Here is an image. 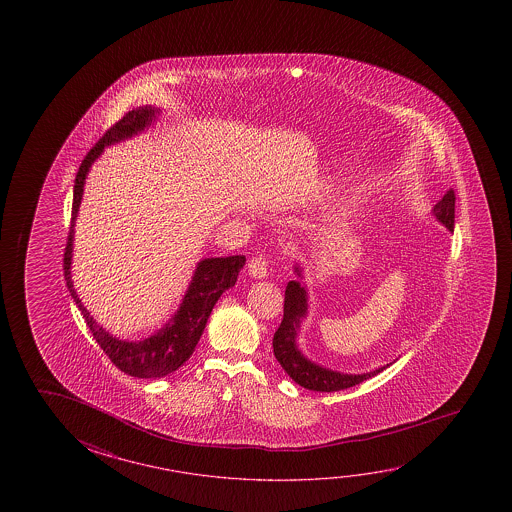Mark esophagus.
Here are the masks:
<instances>
[{
  "label": "esophagus",
  "instance_id": "esophagus-1",
  "mask_svg": "<svg viewBox=\"0 0 512 512\" xmlns=\"http://www.w3.org/2000/svg\"><path fill=\"white\" fill-rule=\"evenodd\" d=\"M248 273H250L253 278L268 277V260L264 259L262 255L253 257V259L248 262Z\"/></svg>",
  "mask_w": 512,
  "mask_h": 512
}]
</instances>
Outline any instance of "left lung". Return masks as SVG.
<instances>
[{"label":"left lung","mask_w":512,"mask_h":512,"mask_svg":"<svg viewBox=\"0 0 512 512\" xmlns=\"http://www.w3.org/2000/svg\"><path fill=\"white\" fill-rule=\"evenodd\" d=\"M432 214L436 216L439 223L453 232V221H455V193L453 189L446 191L443 198L434 205ZM296 275L302 277V269L294 268ZM307 316V291L298 280H291L285 287L284 319L280 323L275 336H273V353L280 362V366L285 369V373L293 378L296 384L310 389V391H319V393H334L341 389L357 386L368 378L375 377L384 368L362 373V375H348V373H339L332 369L323 368L316 362L309 361L298 348L296 337L300 332L302 319Z\"/></svg>","instance_id":"left-lung-1"}]
</instances>
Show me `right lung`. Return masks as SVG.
Instances as JSON below:
<instances>
[{"label":"right lung","instance_id":"obj_1","mask_svg":"<svg viewBox=\"0 0 512 512\" xmlns=\"http://www.w3.org/2000/svg\"><path fill=\"white\" fill-rule=\"evenodd\" d=\"M157 112L159 109L155 107H139V109L130 110L119 119L116 125L110 126L100 141L94 144L85 155L82 166L76 173L71 227H69L68 244L64 252L66 285L78 309L82 310L87 327L91 328L96 343L100 344L101 350L107 353V357L112 364H116V368L125 371L130 377L137 378L166 377L193 355L194 348L202 337L203 328L207 325V319L218 302L219 296L230 287H234L237 275L246 262L244 255L200 260L184 300L180 303V309L176 310L175 316L169 319L164 327L143 341H121L118 337L110 336L109 332L103 330L89 314V310L82 305V300L78 298L71 280V257H73L75 221L78 216V207L82 202V194H84L85 178L94 160L98 159L105 150V146L119 143L123 139L143 132L146 126L151 125Z\"/></svg>","mask_w":512,"mask_h":512}]
</instances>
